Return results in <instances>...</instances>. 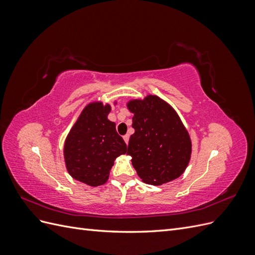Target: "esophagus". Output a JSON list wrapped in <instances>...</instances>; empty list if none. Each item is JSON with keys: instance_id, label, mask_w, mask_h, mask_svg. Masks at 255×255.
<instances>
[{"instance_id": "34e87169", "label": "esophagus", "mask_w": 255, "mask_h": 255, "mask_svg": "<svg viewBox=\"0 0 255 255\" xmlns=\"http://www.w3.org/2000/svg\"><path fill=\"white\" fill-rule=\"evenodd\" d=\"M123 139H125L126 143L128 144V139H129V135H125V136H123Z\"/></svg>"}]
</instances>
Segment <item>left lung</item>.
Instances as JSON below:
<instances>
[{
  "label": "left lung",
  "mask_w": 255,
  "mask_h": 255,
  "mask_svg": "<svg viewBox=\"0 0 255 255\" xmlns=\"http://www.w3.org/2000/svg\"><path fill=\"white\" fill-rule=\"evenodd\" d=\"M134 114L128 154L138 176L151 185L175 180L186 169L191 141L172 107L156 96L134 100L128 104Z\"/></svg>",
  "instance_id": "8db88e82"
}]
</instances>
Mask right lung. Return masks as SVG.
<instances>
[{
    "label": "right lung",
    "instance_id": "1",
    "mask_svg": "<svg viewBox=\"0 0 255 255\" xmlns=\"http://www.w3.org/2000/svg\"><path fill=\"white\" fill-rule=\"evenodd\" d=\"M110 105L92 103L85 107L65 142V160L73 179L90 186L109 180L114 160L127 152V144L107 119Z\"/></svg>",
    "mask_w": 255,
    "mask_h": 255
}]
</instances>
